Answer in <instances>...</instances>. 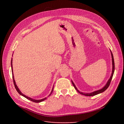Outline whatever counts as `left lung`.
Returning a JSON list of instances; mask_svg holds the SVG:
<instances>
[{
	"label": "left lung",
	"mask_w": 124,
	"mask_h": 124,
	"mask_svg": "<svg viewBox=\"0 0 124 124\" xmlns=\"http://www.w3.org/2000/svg\"><path fill=\"white\" fill-rule=\"evenodd\" d=\"M110 52H111V57H112V73H111V75L110 76V78L109 79V80H108L107 84L105 85V86L103 87L101 89H99V90H97L95 91H94L93 92H91V93H84V92H81L80 91H79L77 89V88L76 87V86H75L74 83L73 82V81L71 80V82L72 83V85L73 86H74L75 88L76 89V91H77L79 93H80L82 95H84L85 96H94V95H97L99 94H100L102 93V92H104L106 90V89L108 88V87L110 85V82H111V79L113 77V75H114V71H115V62H114V56H113V54L112 53V52L111 51V50H110Z\"/></svg>",
	"instance_id": "8db88e82"
}]
</instances>
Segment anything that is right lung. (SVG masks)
<instances>
[{
    "label": "right lung",
    "mask_w": 124,
    "mask_h": 124,
    "mask_svg": "<svg viewBox=\"0 0 124 124\" xmlns=\"http://www.w3.org/2000/svg\"><path fill=\"white\" fill-rule=\"evenodd\" d=\"M12 61H13V59L12 58V59H11V68H12V72H13V71ZM12 76H13V83H14V86H15V87L16 89V91H17L18 93H19V94L21 95H22V96H24V97H25L26 99H28V100H30V101H32V102H36V103H39V102H42V101H44V100H45L47 99V97H45V98H44V99H41V100H35V99H32V98H31V97H28V96H26L25 95H24V94H23L22 93V92L20 91V90L19 89V88H18L17 86L16 85V84L15 81V79H14V75H13V73H12ZM53 88H54V86H53V88H52V91H51V93H50L49 95H48V96H49L51 95L52 94L53 91Z\"/></svg>",
    "instance_id": "right-lung-1"
}]
</instances>
